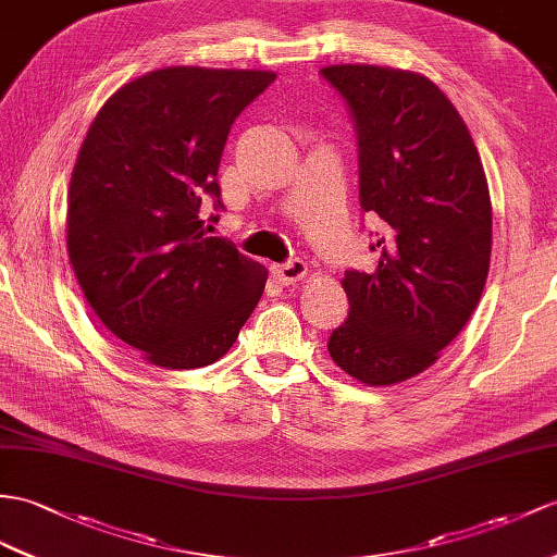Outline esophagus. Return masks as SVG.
<instances>
[{
	"label": "esophagus",
	"instance_id": "34e87169",
	"mask_svg": "<svg viewBox=\"0 0 557 557\" xmlns=\"http://www.w3.org/2000/svg\"><path fill=\"white\" fill-rule=\"evenodd\" d=\"M305 274H307V262L300 260V257H293V260L276 267V276H278V281L286 283V286L288 283L300 281Z\"/></svg>",
	"mask_w": 557,
	"mask_h": 557
}]
</instances>
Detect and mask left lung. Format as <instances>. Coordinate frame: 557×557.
<instances>
[{"label": "left lung", "instance_id": "left-lung-1", "mask_svg": "<svg viewBox=\"0 0 557 557\" xmlns=\"http://www.w3.org/2000/svg\"><path fill=\"white\" fill-rule=\"evenodd\" d=\"M321 77L357 129L361 210L383 220L377 264L347 269L349 317L333 361L366 385H395L437 361L480 302L492 257V200L463 117L428 77L329 65Z\"/></svg>", "mask_w": 557, "mask_h": 557}]
</instances>
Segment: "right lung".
Here are the masks:
<instances>
[{"mask_svg": "<svg viewBox=\"0 0 557 557\" xmlns=\"http://www.w3.org/2000/svg\"><path fill=\"white\" fill-rule=\"evenodd\" d=\"M269 71L162 67L117 89L94 117L67 191V255L91 309L162 369L222 359L257 307L262 264L202 232L224 210L216 170L236 117ZM220 216V214H216Z\"/></svg>", "mask_w": 557, "mask_h": 557, "instance_id": "add662e5", "label": "right lung"}]
</instances>
